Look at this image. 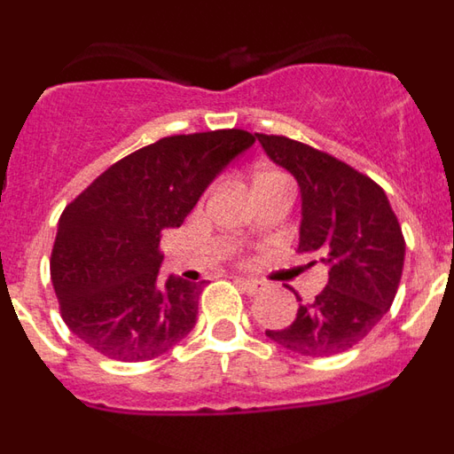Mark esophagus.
I'll list each match as a JSON object with an SVG mask.
<instances>
[{"mask_svg":"<svg viewBox=\"0 0 454 454\" xmlns=\"http://www.w3.org/2000/svg\"><path fill=\"white\" fill-rule=\"evenodd\" d=\"M236 284L246 293H256V288H259V284L254 279H247V277H236Z\"/></svg>","mask_w":454,"mask_h":454,"instance_id":"esophagus-1","label":"esophagus"}]
</instances>
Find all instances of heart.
<instances>
[{
	"label": "heart",
	"instance_id": "b5f03b06",
	"mask_svg": "<svg viewBox=\"0 0 454 454\" xmlns=\"http://www.w3.org/2000/svg\"><path fill=\"white\" fill-rule=\"evenodd\" d=\"M277 182H286V177H284L282 172L259 170L254 175V182H252V186H259V184H277Z\"/></svg>",
	"mask_w": 454,
	"mask_h": 454
}]
</instances>
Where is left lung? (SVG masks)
Masks as SVG:
<instances>
[{
	"label": "left lung",
	"instance_id": "1",
	"mask_svg": "<svg viewBox=\"0 0 454 454\" xmlns=\"http://www.w3.org/2000/svg\"><path fill=\"white\" fill-rule=\"evenodd\" d=\"M256 140L300 186L298 252L327 268V286L316 300L295 295V320L284 330H266V336L304 356L339 355L356 346L391 307L404 266L403 230L387 192L355 168L284 136L256 134Z\"/></svg>",
	"mask_w": 454,
	"mask_h": 454
}]
</instances>
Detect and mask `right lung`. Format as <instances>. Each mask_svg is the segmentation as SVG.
Returning <instances> with one entry per match:
<instances>
[{
  "mask_svg": "<svg viewBox=\"0 0 454 454\" xmlns=\"http://www.w3.org/2000/svg\"><path fill=\"white\" fill-rule=\"evenodd\" d=\"M243 129L168 136L102 172L59 220L51 284L66 325L115 362H147L198 323L202 284L159 277L161 234L246 150Z\"/></svg>",
  "mask_w": 454,
  "mask_h": 454,
  "instance_id": "right-lung-1",
  "label": "right lung"
}]
</instances>
